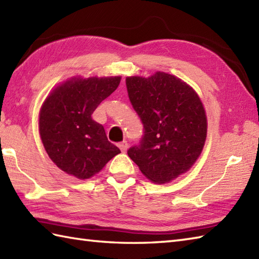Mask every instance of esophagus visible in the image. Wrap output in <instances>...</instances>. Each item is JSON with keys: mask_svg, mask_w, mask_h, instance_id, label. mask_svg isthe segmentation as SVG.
<instances>
[{"mask_svg": "<svg viewBox=\"0 0 259 259\" xmlns=\"http://www.w3.org/2000/svg\"><path fill=\"white\" fill-rule=\"evenodd\" d=\"M119 148H120V150H121V151H122V152H125V151H126V149H128V142H126V141L120 142V144H119Z\"/></svg>", "mask_w": 259, "mask_h": 259, "instance_id": "34e87169", "label": "esophagus"}]
</instances>
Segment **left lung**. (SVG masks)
<instances>
[{
	"mask_svg": "<svg viewBox=\"0 0 259 259\" xmlns=\"http://www.w3.org/2000/svg\"><path fill=\"white\" fill-rule=\"evenodd\" d=\"M126 90L144 124L128 156L153 183H169L191 168L207 137V118L196 91L177 76L158 71L128 76Z\"/></svg>",
	"mask_w": 259,
	"mask_h": 259,
	"instance_id": "8db88e82",
	"label": "left lung"
}]
</instances>
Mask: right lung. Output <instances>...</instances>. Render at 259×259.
<instances>
[{
    "mask_svg": "<svg viewBox=\"0 0 259 259\" xmlns=\"http://www.w3.org/2000/svg\"><path fill=\"white\" fill-rule=\"evenodd\" d=\"M121 76L73 78L57 87L40 111L38 130L51 160L68 175L91 178L120 153L91 114L117 89Z\"/></svg>",
    "mask_w": 259,
    "mask_h": 259,
    "instance_id": "obj_1",
    "label": "right lung"
}]
</instances>
